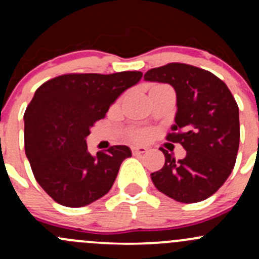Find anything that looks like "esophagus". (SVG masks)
Wrapping results in <instances>:
<instances>
[{"mask_svg":"<svg viewBox=\"0 0 259 259\" xmlns=\"http://www.w3.org/2000/svg\"><path fill=\"white\" fill-rule=\"evenodd\" d=\"M146 150H148V149H146L145 146H133V148H132V151H133V154H134V155L144 154Z\"/></svg>","mask_w":259,"mask_h":259,"instance_id":"esophagus-1","label":"esophagus"}]
</instances>
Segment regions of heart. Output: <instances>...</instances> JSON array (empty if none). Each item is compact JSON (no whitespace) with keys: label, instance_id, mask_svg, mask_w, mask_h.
Listing matches in <instances>:
<instances>
[{"label":"heart","instance_id":"heart-1","mask_svg":"<svg viewBox=\"0 0 259 259\" xmlns=\"http://www.w3.org/2000/svg\"><path fill=\"white\" fill-rule=\"evenodd\" d=\"M156 86H161V85H156ZM156 86H154V88H156ZM146 137H148V133H146L145 130H135V132L132 133V138L135 140H144L146 139Z\"/></svg>","mask_w":259,"mask_h":259}]
</instances>
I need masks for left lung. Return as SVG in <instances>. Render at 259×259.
I'll list each match as a JSON object with an SVG mask.
<instances>
[{"label": "left lung", "mask_w": 259, "mask_h": 259, "mask_svg": "<svg viewBox=\"0 0 259 259\" xmlns=\"http://www.w3.org/2000/svg\"><path fill=\"white\" fill-rule=\"evenodd\" d=\"M144 80L169 83L177 94L176 124L166 140L187 150L177 161L165 149V164L150 174L159 192L180 203L213 195L234 168L239 146V110L228 86L207 70L179 62L145 72Z\"/></svg>", "instance_id": "8db88e82"}]
</instances>
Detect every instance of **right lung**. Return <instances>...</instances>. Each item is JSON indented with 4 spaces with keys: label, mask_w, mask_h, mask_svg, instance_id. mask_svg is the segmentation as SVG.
<instances>
[{
    "label": "right lung",
    "mask_w": 259,
    "mask_h": 259,
    "mask_svg": "<svg viewBox=\"0 0 259 259\" xmlns=\"http://www.w3.org/2000/svg\"><path fill=\"white\" fill-rule=\"evenodd\" d=\"M140 71L110 75L66 74L46 81L26 109L25 151L36 180L59 204L85 207L113 187L126 145H114L91 155L86 138Z\"/></svg>",
    "instance_id": "1"
}]
</instances>
